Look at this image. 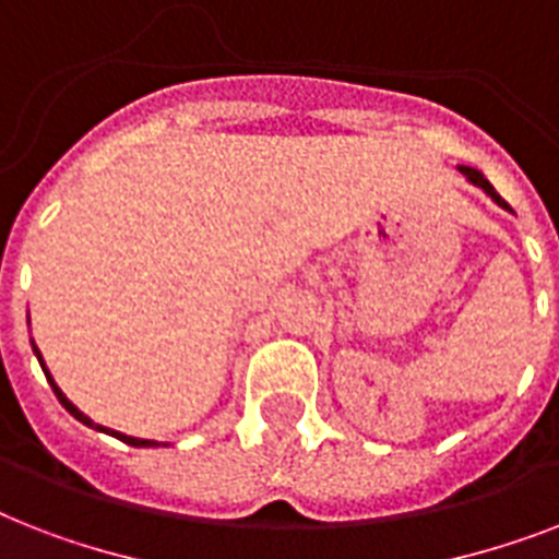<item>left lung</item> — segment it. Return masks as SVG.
Instances as JSON below:
<instances>
[{
	"mask_svg": "<svg viewBox=\"0 0 559 559\" xmlns=\"http://www.w3.org/2000/svg\"><path fill=\"white\" fill-rule=\"evenodd\" d=\"M461 174H464V177H467L469 182H473V186H478V188H481V191L490 193V197H493V200L499 202V205H502V209H511V205H508V202H504L502 197H499V193H496V188L490 186V182H487V179L481 177V174H478V170H473V168H461Z\"/></svg>",
	"mask_w": 559,
	"mask_h": 559,
	"instance_id": "left-lung-1",
	"label": "left lung"
}]
</instances>
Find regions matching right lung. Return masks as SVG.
Instances as JSON below:
<instances>
[{
  "instance_id": "1",
  "label": "right lung",
  "mask_w": 559,
  "mask_h": 559,
  "mask_svg": "<svg viewBox=\"0 0 559 559\" xmlns=\"http://www.w3.org/2000/svg\"><path fill=\"white\" fill-rule=\"evenodd\" d=\"M34 354H37V359H39V366H43V371H46V377H48V382H51V389H55V394H57V400H60V403H63L66 406V412H72L74 417H78V420H81V424H86V426H92V429H100V432H109V435H116L118 441H124V443H130V447H156V441H142V438H130V435H121V432H112V429H104V426H98V424H92L90 417L83 415L81 408H74L72 403H69V400H66V394L60 389H57L55 385V380H51V373H48V368H46V362H43V357H39V350H37V345H34Z\"/></svg>"
}]
</instances>
